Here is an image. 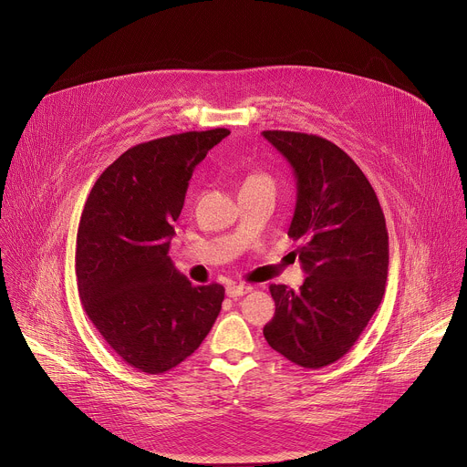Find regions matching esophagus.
Instances as JSON below:
<instances>
[{"label": "esophagus", "instance_id": "34e87169", "mask_svg": "<svg viewBox=\"0 0 467 467\" xmlns=\"http://www.w3.org/2000/svg\"><path fill=\"white\" fill-rule=\"evenodd\" d=\"M251 289H253L251 285H244V284H231V285H227V296L236 298V296L247 295Z\"/></svg>", "mask_w": 467, "mask_h": 467}]
</instances>
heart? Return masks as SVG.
Listing matches in <instances>:
<instances>
[{"mask_svg": "<svg viewBox=\"0 0 467 467\" xmlns=\"http://www.w3.org/2000/svg\"><path fill=\"white\" fill-rule=\"evenodd\" d=\"M256 182H271V180L262 172H253L244 180V183H256Z\"/></svg>", "mask_w": 467, "mask_h": 467, "instance_id": "obj_1", "label": "heart"}]
</instances>
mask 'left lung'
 Instances as JSON below:
<instances>
[{"instance_id": "left-lung-1", "label": "left lung", "mask_w": 467, "mask_h": 467, "mask_svg": "<svg viewBox=\"0 0 467 467\" xmlns=\"http://www.w3.org/2000/svg\"><path fill=\"white\" fill-rule=\"evenodd\" d=\"M262 135L296 180L287 236L302 240L307 275L298 291L271 284L275 317L264 327L273 350L304 368H323L358 341L385 295L389 233L379 200L337 144L300 131Z\"/></svg>"}]
</instances>
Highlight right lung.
<instances>
[{
	"instance_id": "obj_1",
	"label": "right lung",
	"mask_w": 467,
	"mask_h": 467,
	"mask_svg": "<svg viewBox=\"0 0 467 467\" xmlns=\"http://www.w3.org/2000/svg\"><path fill=\"white\" fill-rule=\"evenodd\" d=\"M231 131L214 128L140 142L93 185L77 233L84 312L130 367L163 374L198 350L223 302L220 284L192 285L169 256L189 182Z\"/></svg>"
}]
</instances>
